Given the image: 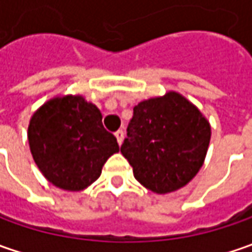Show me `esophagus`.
<instances>
[{
	"mask_svg": "<svg viewBox=\"0 0 252 252\" xmlns=\"http://www.w3.org/2000/svg\"><path fill=\"white\" fill-rule=\"evenodd\" d=\"M115 136H116V139H118V143H119V144H122V141H123V137H125V133H123V130L115 131Z\"/></svg>",
	"mask_w": 252,
	"mask_h": 252,
	"instance_id": "obj_1",
	"label": "esophagus"
}]
</instances>
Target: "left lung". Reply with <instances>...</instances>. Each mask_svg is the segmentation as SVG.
<instances>
[{
	"label": "left lung",
	"mask_w": 252,
	"mask_h": 252,
	"mask_svg": "<svg viewBox=\"0 0 252 252\" xmlns=\"http://www.w3.org/2000/svg\"><path fill=\"white\" fill-rule=\"evenodd\" d=\"M210 125L196 106L177 92L133 108L121 153L134 178L156 193L182 188L203 164Z\"/></svg>",
	"instance_id": "1"
}]
</instances>
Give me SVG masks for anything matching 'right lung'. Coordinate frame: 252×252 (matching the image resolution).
I'll return each mask as SVG.
<instances>
[{"mask_svg": "<svg viewBox=\"0 0 252 252\" xmlns=\"http://www.w3.org/2000/svg\"><path fill=\"white\" fill-rule=\"evenodd\" d=\"M33 160L46 178L65 190H81L99 178L119 151L116 137L102 125L99 109L83 96L46 102L28 129Z\"/></svg>", "mask_w": 252, "mask_h": 252, "instance_id": "add662e5", "label": "right lung"}]
</instances>
